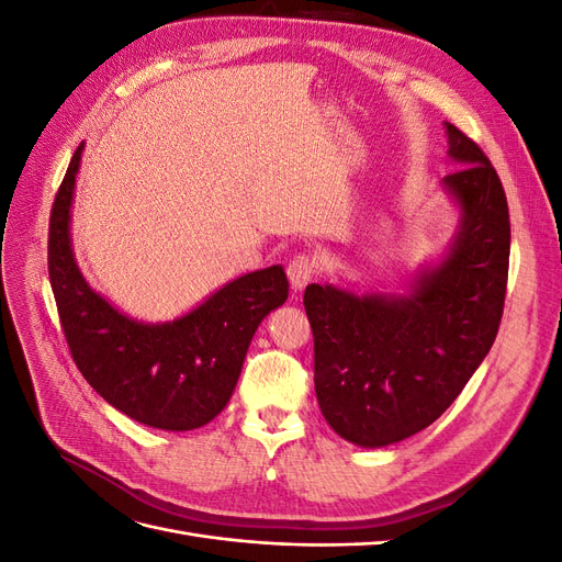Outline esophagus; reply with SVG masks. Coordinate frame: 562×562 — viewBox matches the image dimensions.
<instances>
[{"mask_svg": "<svg viewBox=\"0 0 562 562\" xmlns=\"http://www.w3.org/2000/svg\"><path fill=\"white\" fill-rule=\"evenodd\" d=\"M314 274H316V262L304 252L295 255L291 265H288V279H291V285L295 291H302V288L314 279Z\"/></svg>", "mask_w": 562, "mask_h": 562, "instance_id": "obj_1", "label": "esophagus"}]
</instances>
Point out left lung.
I'll return each mask as SVG.
<instances>
[{
    "mask_svg": "<svg viewBox=\"0 0 562 562\" xmlns=\"http://www.w3.org/2000/svg\"><path fill=\"white\" fill-rule=\"evenodd\" d=\"M457 171L443 187L459 206L446 258L403 295H356L312 283L321 413L349 443L382 448L427 429L462 394L495 342L504 312L512 223L502 180L483 149L446 122Z\"/></svg>",
    "mask_w": 562,
    "mask_h": 562,
    "instance_id": "1",
    "label": "left lung"
}]
</instances>
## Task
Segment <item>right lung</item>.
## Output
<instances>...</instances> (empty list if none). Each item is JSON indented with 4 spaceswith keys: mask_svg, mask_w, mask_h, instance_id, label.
<instances>
[{
    "mask_svg": "<svg viewBox=\"0 0 562 562\" xmlns=\"http://www.w3.org/2000/svg\"><path fill=\"white\" fill-rule=\"evenodd\" d=\"M83 143L72 155L48 220V279L72 359L100 396L147 427L190 431L229 403L250 339L288 300L281 265L225 283L166 323L135 321L98 295L77 267L70 209Z\"/></svg>",
    "mask_w": 562,
    "mask_h": 562,
    "instance_id": "add662e5",
    "label": "right lung"
}]
</instances>
